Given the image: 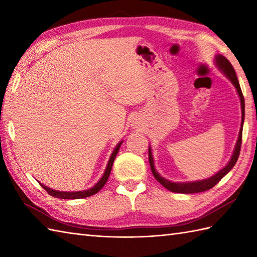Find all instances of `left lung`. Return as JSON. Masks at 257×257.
Masks as SVG:
<instances>
[{"mask_svg": "<svg viewBox=\"0 0 257 257\" xmlns=\"http://www.w3.org/2000/svg\"><path fill=\"white\" fill-rule=\"evenodd\" d=\"M215 64L216 66L219 67L221 72L224 74L226 77L230 79L231 83L234 85V87L236 88V91L239 97V100H241V108H242V122H241V129H239L238 133V139L236 141L235 148H234V152L231 157V160L228 161L227 165L221 169V170L215 173L214 176H212L207 179L204 180H199V181H193V182H171L169 180L165 179L161 177L159 173L157 172L155 169V163H154V158H152V152L151 148H149V162H150V167H151V171L154 177L157 179V181L160 184H162L163 187L168 189L171 192H176V193H184V194H189V193H199V192H203V191L210 190L212 189L214 185L220 181V180L231 171V169L235 166V163L238 159L239 156V151H241V145H242V133H243V122H244V116H245V103H244V97L242 94L241 87H239L238 79L236 77L235 70H234L232 64L227 61V58L222 56V55H216L215 56Z\"/></svg>", "mask_w": 257, "mask_h": 257, "instance_id": "1", "label": "left lung"}]
</instances>
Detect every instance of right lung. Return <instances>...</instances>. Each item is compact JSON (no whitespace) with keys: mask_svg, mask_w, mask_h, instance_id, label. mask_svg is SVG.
Instances as JSON below:
<instances>
[{"mask_svg":"<svg viewBox=\"0 0 257 257\" xmlns=\"http://www.w3.org/2000/svg\"><path fill=\"white\" fill-rule=\"evenodd\" d=\"M122 141H120V143L116 146V148L113 149L112 154L110 156V158H109V161H108V165L106 167V170L105 172H103L101 179L98 181L94 187L88 189V190H84V191H76V192H64V191H57V190H53L51 188L46 187V185L42 184V188L45 189L46 192L48 194H51L52 196H54V198H58V199H67V200H74V199H83V198H87V196H91L96 194L98 191H100L102 189L103 185L106 184L107 180L109 178V176H110V171H111V168H112V163H113V160L114 158H116L118 151H119V148L120 146H121Z\"/></svg>","mask_w":257,"mask_h":257,"instance_id":"obj_1","label":"right lung"}]
</instances>
